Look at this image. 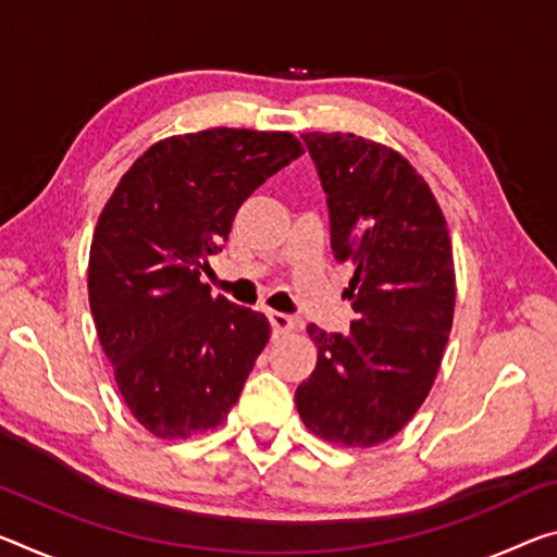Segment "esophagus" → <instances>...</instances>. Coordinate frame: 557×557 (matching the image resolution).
<instances>
[{
	"instance_id": "obj_1",
	"label": "esophagus",
	"mask_w": 557,
	"mask_h": 557,
	"mask_svg": "<svg viewBox=\"0 0 557 557\" xmlns=\"http://www.w3.org/2000/svg\"><path fill=\"white\" fill-rule=\"evenodd\" d=\"M270 324H272V332L275 334H289L297 330V320L289 314H282V312H270Z\"/></svg>"
}]
</instances>
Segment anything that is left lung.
Segmentation results:
<instances>
[{"label":"left lung","instance_id":"1","mask_svg":"<svg viewBox=\"0 0 557 557\" xmlns=\"http://www.w3.org/2000/svg\"><path fill=\"white\" fill-rule=\"evenodd\" d=\"M330 206L334 260L355 275L347 334L307 326L317 367L297 386L312 434L369 448L406 426L438 374L454 324L456 272L446 218L394 148L355 134H305Z\"/></svg>","mask_w":557,"mask_h":557}]
</instances>
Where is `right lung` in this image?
Here are the masks:
<instances>
[{
  "instance_id": "1",
  "label": "right lung",
  "mask_w": 557,
  "mask_h": 557,
  "mask_svg": "<svg viewBox=\"0 0 557 557\" xmlns=\"http://www.w3.org/2000/svg\"><path fill=\"white\" fill-rule=\"evenodd\" d=\"M305 153L287 131L208 128L153 144L96 223L88 305L134 419L158 438L215 429L270 339L260 312L200 280L237 208Z\"/></svg>"
}]
</instances>
